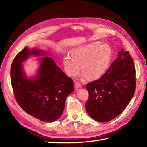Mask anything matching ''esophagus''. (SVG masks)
I'll return each instance as SVG.
<instances>
[{
  "mask_svg": "<svg viewBox=\"0 0 147 147\" xmlns=\"http://www.w3.org/2000/svg\"><path fill=\"white\" fill-rule=\"evenodd\" d=\"M74 86H75V90H78L79 89H80L81 88H82V84L80 83L77 82H75Z\"/></svg>",
  "mask_w": 147,
  "mask_h": 147,
  "instance_id": "1",
  "label": "esophagus"
}]
</instances>
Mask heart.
Wrapping results in <instances>:
<instances>
[{
    "label": "heart",
    "mask_w": 147,
    "mask_h": 147,
    "mask_svg": "<svg viewBox=\"0 0 147 147\" xmlns=\"http://www.w3.org/2000/svg\"><path fill=\"white\" fill-rule=\"evenodd\" d=\"M112 56V49L108 44L92 42L75 48L71 52V55H65L63 57V64L66 73L70 77L76 76L81 65L83 77L96 80L107 70Z\"/></svg>",
    "instance_id": "heart-1"
}]
</instances>
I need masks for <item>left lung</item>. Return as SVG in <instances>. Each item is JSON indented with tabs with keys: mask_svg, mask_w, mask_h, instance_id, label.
Listing matches in <instances>:
<instances>
[{
	"mask_svg": "<svg viewBox=\"0 0 147 147\" xmlns=\"http://www.w3.org/2000/svg\"><path fill=\"white\" fill-rule=\"evenodd\" d=\"M86 112L96 121H111L126 108L136 90V70L129 53L120 51L105 74L86 84Z\"/></svg>",
	"mask_w": 147,
	"mask_h": 147,
	"instance_id": "8db88e82",
	"label": "left lung"
}]
</instances>
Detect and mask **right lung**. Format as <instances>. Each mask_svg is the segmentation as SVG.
Here are the masks:
<instances>
[{
	"label": "right lung",
	"instance_id": "right-lung-1",
	"mask_svg": "<svg viewBox=\"0 0 147 147\" xmlns=\"http://www.w3.org/2000/svg\"><path fill=\"white\" fill-rule=\"evenodd\" d=\"M45 53L26 47L13 60L10 70L11 83L18 104L24 111L42 121L53 122L63 113L65 99L74 91L73 80L57 67L50 57L40 59L38 74L28 78L22 63L30 56Z\"/></svg>",
	"mask_w": 147,
	"mask_h": 147
}]
</instances>
